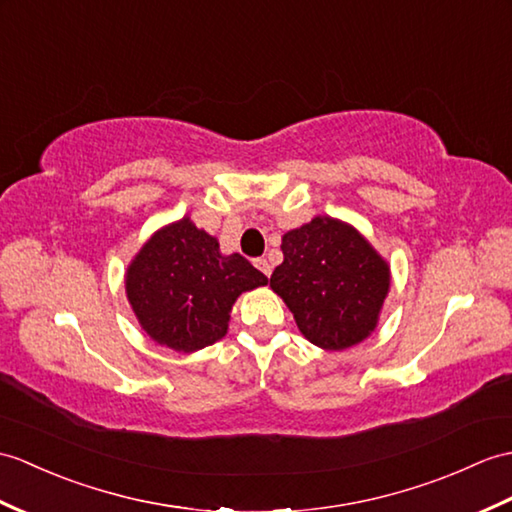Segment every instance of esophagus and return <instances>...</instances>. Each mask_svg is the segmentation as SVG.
Returning a JSON list of instances; mask_svg holds the SVG:
<instances>
[{
  "label": "esophagus",
  "instance_id": "obj_1",
  "mask_svg": "<svg viewBox=\"0 0 512 512\" xmlns=\"http://www.w3.org/2000/svg\"><path fill=\"white\" fill-rule=\"evenodd\" d=\"M255 266H257L261 272H264L266 277H270V275H272V266H270V261H268V259H264V257H257V259H255Z\"/></svg>",
  "mask_w": 512,
  "mask_h": 512
}]
</instances>
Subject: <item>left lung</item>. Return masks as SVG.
I'll return each instance as SVG.
<instances>
[{"instance_id":"obj_1","label":"left lung","mask_w":512,"mask_h":512,"mask_svg":"<svg viewBox=\"0 0 512 512\" xmlns=\"http://www.w3.org/2000/svg\"><path fill=\"white\" fill-rule=\"evenodd\" d=\"M283 264L270 277L301 334L320 349L342 351L377 325L390 285L386 261L349 224L314 218L288 231Z\"/></svg>"}]
</instances>
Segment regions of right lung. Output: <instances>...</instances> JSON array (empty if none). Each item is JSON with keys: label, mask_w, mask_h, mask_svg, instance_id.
<instances>
[{"label": "right lung", "mask_w": 512, "mask_h": 512, "mask_svg": "<svg viewBox=\"0 0 512 512\" xmlns=\"http://www.w3.org/2000/svg\"><path fill=\"white\" fill-rule=\"evenodd\" d=\"M266 283L251 261L222 255L216 237L189 218L154 233L126 272V294L141 327L183 353L220 340L237 296Z\"/></svg>", "instance_id": "1"}]
</instances>
